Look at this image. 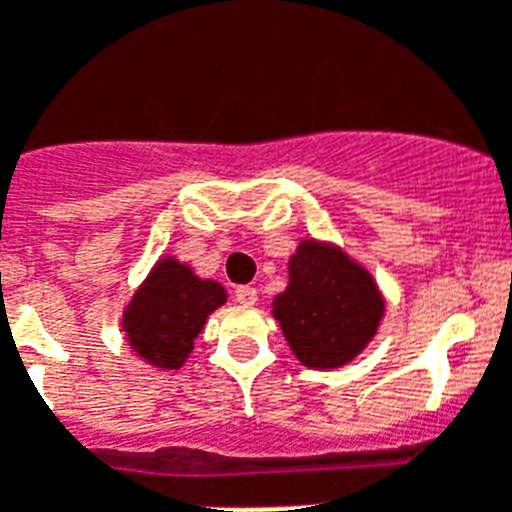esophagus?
<instances>
[{"instance_id":"esophagus-1","label":"esophagus","mask_w":512,"mask_h":512,"mask_svg":"<svg viewBox=\"0 0 512 512\" xmlns=\"http://www.w3.org/2000/svg\"><path fill=\"white\" fill-rule=\"evenodd\" d=\"M235 301H238L240 306H253V303L259 301V293H256V287L243 285L235 290Z\"/></svg>"}]
</instances>
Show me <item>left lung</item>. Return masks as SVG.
<instances>
[{"label": "left lung", "mask_w": 512, "mask_h": 512, "mask_svg": "<svg viewBox=\"0 0 512 512\" xmlns=\"http://www.w3.org/2000/svg\"><path fill=\"white\" fill-rule=\"evenodd\" d=\"M287 287L272 303L295 358L308 369H340L361 353L384 316L377 282L342 248L301 240Z\"/></svg>", "instance_id": "8db88e82"}]
</instances>
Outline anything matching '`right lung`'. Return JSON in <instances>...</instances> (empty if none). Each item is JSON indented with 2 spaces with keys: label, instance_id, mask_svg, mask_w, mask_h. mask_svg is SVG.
<instances>
[{
  "label": "right lung",
  "instance_id": "obj_1",
  "mask_svg": "<svg viewBox=\"0 0 512 512\" xmlns=\"http://www.w3.org/2000/svg\"><path fill=\"white\" fill-rule=\"evenodd\" d=\"M225 301L219 282L201 280L188 264L164 256L125 308L122 332L130 348L154 369H180L209 314Z\"/></svg>",
  "mask_w": 512,
  "mask_h": 512
}]
</instances>
